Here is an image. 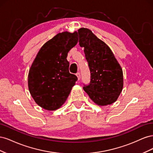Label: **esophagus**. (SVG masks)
<instances>
[{"label":"esophagus","mask_w":153,"mask_h":153,"mask_svg":"<svg viewBox=\"0 0 153 153\" xmlns=\"http://www.w3.org/2000/svg\"><path fill=\"white\" fill-rule=\"evenodd\" d=\"M76 75L77 77H78V79L80 80V73L79 72H78V73H76Z\"/></svg>","instance_id":"34e87169"}]
</instances>
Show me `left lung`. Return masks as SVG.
Segmentation results:
<instances>
[{
  "label": "left lung",
  "mask_w": 153,
  "mask_h": 153,
  "mask_svg": "<svg viewBox=\"0 0 153 153\" xmlns=\"http://www.w3.org/2000/svg\"><path fill=\"white\" fill-rule=\"evenodd\" d=\"M77 33L91 73L90 82L83 89L98 105L112 104L123 89L122 69L108 46L90 30L82 28Z\"/></svg>",
  "instance_id": "obj_1"
}]
</instances>
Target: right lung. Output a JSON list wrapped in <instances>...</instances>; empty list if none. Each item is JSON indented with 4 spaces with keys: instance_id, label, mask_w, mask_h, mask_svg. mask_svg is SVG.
Wrapping results in <instances>:
<instances>
[{
    "instance_id": "add662e5",
    "label": "right lung",
    "mask_w": 153,
    "mask_h": 153,
    "mask_svg": "<svg viewBox=\"0 0 153 153\" xmlns=\"http://www.w3.org/2000/svg\"><path fill=\"white\" fill-rule=\"evenodd\" d=\"M77 32H64L54 36L39 50L29 73L30 93L36 103L48 110L64 104L77 76L69 71L68 53L78 43Z\"/></svg>"
}]
</instances>
